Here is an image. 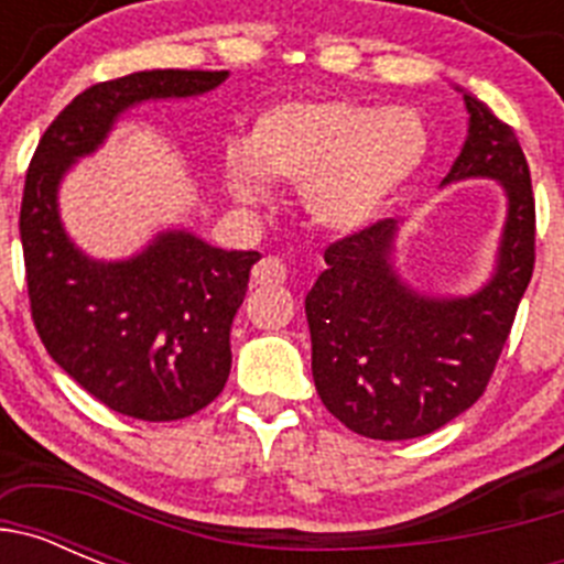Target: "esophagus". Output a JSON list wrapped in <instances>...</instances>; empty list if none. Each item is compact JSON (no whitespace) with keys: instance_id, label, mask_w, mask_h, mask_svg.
<instances>
[{"instance_id":"34e87169","label":"esophagus","mask_w":564,"mask_h":564,"mask_svg":"<svg viewBox=\"0 0 564 564\" xmlns=\"http://www.w3.org/2000/svg\"><path fill=\"white\" fill-rule=\"evenodd\" d=\"M288 279V268L282 265V259L276 257H265L259 259L257 265L251 271V282L259 288H268V285H282Z\"/></svg>"}]
</instances>
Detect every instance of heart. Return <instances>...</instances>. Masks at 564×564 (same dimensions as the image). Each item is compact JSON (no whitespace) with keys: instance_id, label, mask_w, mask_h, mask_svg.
I'll list each match as a JSON object with an SVG mask.
<instances>
[{"instance_id":"obj_1","label":"heart","mask_w":564,"mask_h":564,"mask_svg":"<svg viewBox=\"0 0 564 564\" xmlns=\"http://www.w3.org/2000/svg\"><path fill=\"white\" fill-rule=\"evenodd\" d=\"M423 158L426 132L410 109L344 98L285 101L259 115L246 149H228L226 183L248 206L268 197L265 177L302 183L313 223L350 231L412 181Z\"/></svg>"}]
</instances>
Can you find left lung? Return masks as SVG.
I'll use <instances>...</instances> for the list:
<instances>
[{"label":"left lung","instance_id":"8db88e82","mask_svg":"<svg viewBox=\"0 0 564 564\" xmlns=\"http://www.w3.org/2000/svg\"><path fill=\"white\" fill-rule=\"evenodd\" d=\"M468 138L443 186L488 177L508 197L497 265L468 296H426L398 276L395 220H378L325 251L305 299L313 381L330 415L372 441L441 430L486 392L534 273V192L514 129L463 93Z\"/></svg>","mask_w":564,"mask_h":564}]
</instances>
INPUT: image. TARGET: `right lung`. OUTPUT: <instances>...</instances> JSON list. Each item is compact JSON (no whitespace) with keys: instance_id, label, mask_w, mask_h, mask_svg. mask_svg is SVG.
<instances>
[{"instance_id":"add662e5","label":"right lung","mask_w":564,"mask_h":564,"mask_svg":"<svg viewBox=\"0 0 564 564\" xmlns=\"http://www.w3.org/2000/svg\"><path fill=\"white\" fill-rule=\"evenodd\" d=\"M226 78V69H143L93 84L50 123L24 177L19 234L39 338L89 395L138 421H181L220 395L231 322L259 253L161 231L129 259H89L64 231L58 186L127 109L203 96Z\"/></svg>"}]
</instances>
